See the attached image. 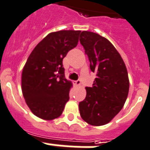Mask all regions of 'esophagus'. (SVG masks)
<instances>
[{
    "instance_id": "esophagus-1",
    "label": "esophagus",
    "mask_w": 150,
    "mask_h": 150,
    "mask_svg": "<svg viewBox=\"0 0 150 150\" xmlns=\"http://www.w3.org/2000/svg\"><path fill=\"white\" fill-rule=\"evenodd\" d=\"M73 84L75 86H79L80 84H81V81L79 79L75 80V81H73Z\"/></svg>"
}]
</instances>
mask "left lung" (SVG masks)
I'll return each instance as SVG.
<instances>
[{"label": "left lung", "instance_id": "8db88e82", "mask_svg": "<svg viewBox=\"0 0 150 150\" xmlns=\"http://www.w3.org/2000/svg\"><path fill=\"white\" fill-rule=\"evenodd\" d=\"M80 43L96 73L92 87L79 102L80 116L90 125L109 123L123 107L129 92V79L122 57L105 38L90 31L80 34Z\"/></svg>", "mask_w": 150, "mask_h": 150}]
</instances>
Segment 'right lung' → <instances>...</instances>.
<instances>
[{
    "label": "right lung",
    "mask_w": 150,
    "mask_h": 150,
    "mask_svg": "<svg viewBox=\"0 0 150 150\" xmlns=\"http://www.w3.org/2000/svg\"><path fill=\"white\" fill-rule=\"evenodd\" d=\"M80 30L50 33L30 54L22 72V91L34 115L52 120L62 114L71 83L64 76L63 59L78 45Z\"/></svg>",
    "instance_id": "obj_1"
}]
</instances>
